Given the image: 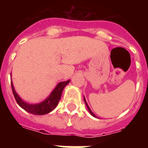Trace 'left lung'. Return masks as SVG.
I'll use <instances>...</instances> for the list:
<instances>
[{
  "label": "left lung",
  "mask_w": 148,
  "mask_h": 148,
  "mask_svg": "<svg viewBox=\"0 0 148 148\" xmlns=\"http://www.w3.org/2000/svg\"><path fill=\"white\" fill-rule=\"evenodd\" d=\"M84 103H85L86 106H87V108H88V111H89V112H90V114L92 115L93 117H97V116H96V115H95V114H94V113L92 112V111H91V110H90V108H89V106H88V103H87V101H86V100H85V97H84Z\"/></svg>",
  "instance_id": "obj_1"
}]
</instances>
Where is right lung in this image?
<instances>
[{"label": "right lung", "mask_w": 148, "mask_h": 148, "mask_svg": "<svg viewBox=\"0 0 148 148\" xmlns=\"http://www.w3.org/2000/svg\"><path fill=\"white\" fill-rule=\"evenodd\" d=\"M10 76H11V74H10ZM70 81L71 80L58 83L55 88L52 90L51 95L45 99V101L38 103H29L26 101H24L15 91L12 81H11V88H12V91L15 100L21 108L32 114L44 115L52 111L58 106V102L61 97L63 90L69 84Z\"/></svg>", "instance_id": "add662e5"}]
</instances>
